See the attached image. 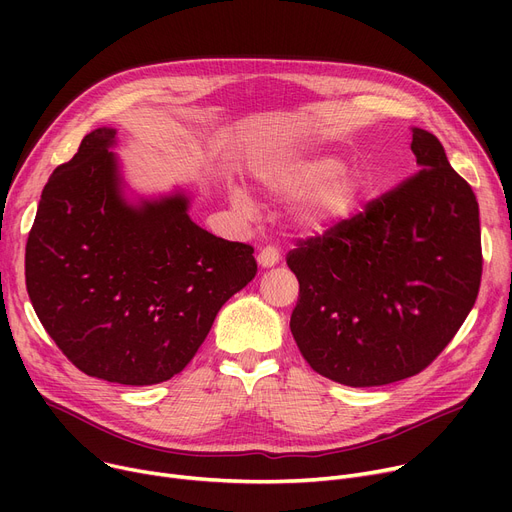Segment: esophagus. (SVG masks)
Wrapping results in <instances>:
<instances>
[{"label":"esophagus","instance_id":"1","mask_svg":"<svg viewBox=\"0 0 512 512\" xmlns=\"http://www.w3.org/2000/svg\"><path fill=\"white\" fill-rule=\"evenodd\" d=\"M280 259H282V257H280L278 247H272V245L263 247V249L259 251V255H257V261H259L261 267H274Z\"/></svg>","mask_w":512,"mask_h":512}]
</instances>
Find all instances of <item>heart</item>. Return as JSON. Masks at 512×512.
<instances>
[{"mask_svg":"<svg viewBox=\"0 0 512 512\" xmlns=\"http://www.w3.org/2000/svg\"><path fill=\"white\" fill-rule=\"evenodd\" d=\"M265 191L278 199H297V220L305 228H330L344 222L361 205L365 178L357 168L340 166V159L326 153L290 155L263 164L257 172ZM240 207L247 199L234 195Z\"/></svg>","mask_w":512,"mask_h":512,"instance_id":"heart-1","label":"heart"}]
</instances>
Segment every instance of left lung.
<instances>
[{
    "label": "left lung",
    "instance_id": "1",
    "mask_svg": "<svg viewBox=\"0 0 512 512\" xmlns=\"http://www.w3.org/2000/svg\"><path fill=\"white\" fill-rule=\"evenodd\" d=\"M415 174L286 263L299 280L290 332L313 371L344 386L400 382L454 338L481 282L479 207L432 132L413 128Z\"/></svg>",
    "mask_w": 512,
    "mask_h": 512
}]
</instances>
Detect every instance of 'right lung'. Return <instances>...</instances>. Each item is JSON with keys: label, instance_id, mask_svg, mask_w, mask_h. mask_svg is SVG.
Instances as JSON below:
<instances>
[{"label": "right lung", "instance_id": "obj_1", "mask_svg": "<svg viewBox=\"0 0 512 512\" xmlns=\"http://www.w3.org/2000/svg\"><path fill=\"white\" fill-rule=\"evenodd\" d=\"M114 128H97L47 180L24 276L45 332L80 371L151 386L180 373L222 305L257 274L253 247L213 236L176 193L132 207Z\"/></svg>", "mask_w": 512, "mask_h": 512}]
</instances>
